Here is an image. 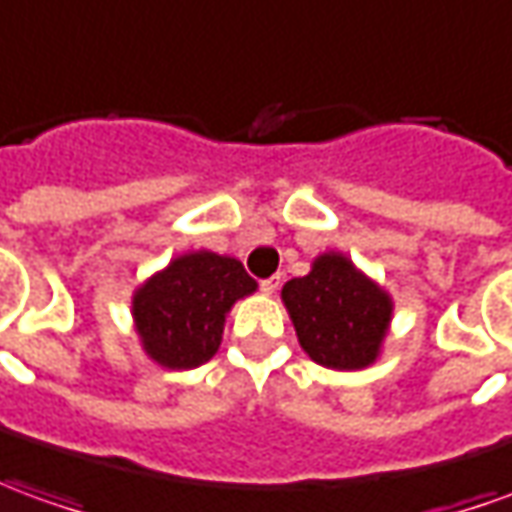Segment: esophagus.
Segmentation results:
<instances>
[{"label":"esophagus","mask_w":512,"mask_h":512,"mask_svg":"<svg viewBox=\"0 0 512 512\" xmlns=\"http://www.w3.org/2000/svg\"><path fill=\"white\" fill-rule=\"evenodd\" d=\"M260 288H263V293H277V288H280V277H268V280L260 282Z\"/></svg>","instance_id":"1"}]
</instances>
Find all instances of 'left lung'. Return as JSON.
<instances>
[{"instance_id":"left-lung-1","label":"left lung","mask_w":512,"mask_h":512,"mask_svg":"<svg viewBox=\"0 0 512 512\" xmlns=\"http://www.w3.org/2000/svg\"><path fill=\"white\" fill-rule=\"evenodd\" d=\"M282 305L305 355L332 371H360L382 355L393 321L391 293L343 252L313 257L305 277L282 285Z\"/></svg>"}]
</instances>
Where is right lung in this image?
Instances as JSON below:
<instances>
[{"label":"right lung","instance_id":"add662e5","mask_svg":"<svg viewBox=\"0 0 512 512\" xmlns=\"http://www.w3.org/2000/svg\"><path fill=\"white\" fill-rule=\"evenodd\" d=\"M257 291L238 257L210 249L182 252L132 291V324L157 366L188 371L219 352L224 321Z\"/></svg>","mask_w":512,"mask_h":512}]
</instances>
